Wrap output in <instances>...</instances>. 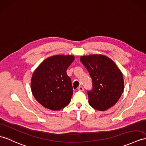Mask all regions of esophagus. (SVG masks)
I'll return each instance as SVG.
<instances>
[{
  "mask_svg": "<svg viewBox=\"0 0 146 146\" xmlns=\"http://www.w3.org/2000/svg\"><path fill=\"white\" fill-rule=\"evenodd\" d=\"M78 90H79V91L82 92V91H84V88H83V87L80 86V87H79V88H78Z\"/></svg>",
  "mask_w": 146,
  "mask_h": 146,
  "instance_id": "obj_1",
  "label": "esophagus"
}]
</instances>
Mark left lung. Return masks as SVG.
Instances as JSON below:
<instances>
[{
    "instance_id": "left-lung-1",
    "label": "left lung",
    "mask_w": 146,
    "mask_h": 146,
    "mask_svg": "<svg viewBox=\"0 0 146 146\" xmlns=\"http://www.w3.org/2000/svg\"><path fill=\"white\" fill-rule=\"evenodd\" d=\"M80 59L93 82V89L88 92L89 105L98 111L112 107L124 90L121 71L112 59L104 54L82 56Z\"/></svg>"
}]
</instances>
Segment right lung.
<instances>
[{"label": "right lung", "instance_id": "obj_1", "mask_svg": "<svg viewBox=\"0 0 146 146\" xmlns=\"http://www.w3.org/2000/svg\"><path fill=\"white\" fill-rule=\"evenodd\" d=\"M74 59L73 55H54L44 59L35 70L31 79V92L44 107L56 111L70 103L73 88L66 70Z\"/></svg>", "mask_w": 146, "mask_h": 146}]
</instances>
